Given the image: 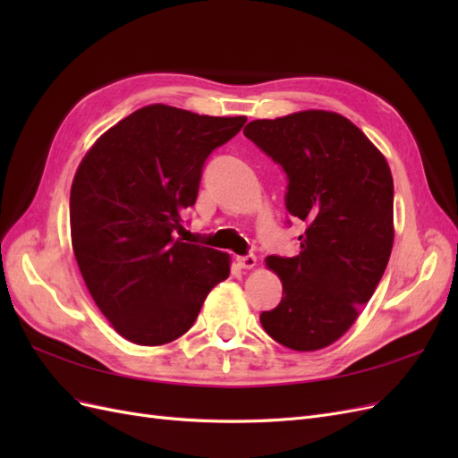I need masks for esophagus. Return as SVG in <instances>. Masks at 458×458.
Here are the masks:
<instances>
[{
    "label": "esophagus",
    "instance_id": "obj_1",
    "mask_svg": "<svg viewBox=\"0 0 458 458\" xmlns=\"http://www.w3.org/2000/svg\"><path fill=\"white\" fill-rule=\"evenodd\" d=\"M237 263H239V266H241L242 269H254L258 259H256L254 254H246V256H239V258H237Z\"/></svg>",
    "mask_w": 458,
    "mask_h": 458
}]
</instances>
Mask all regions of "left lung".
Listing matches in <instances>:
<instances>
[{
	"label": "left lung",
	"instance_id": "left-lung-1",
	"mask_svg": "<svg viewBox=\"0 0 458 458\" xmlns=\"http://www.w3.org/2000/svg\"><path fill=\"white\" fill-rule=\"evenodd\" d=\"M244 135L284 170L286 210L306 224L298 256L266 258L283 298L261 327L290 350L327 348L355 323L390 259V165L355 123L327 110L254 120Z\"/></svg>",
	"mask_w": 458,
	"mask_h": 458
}]
</instances>
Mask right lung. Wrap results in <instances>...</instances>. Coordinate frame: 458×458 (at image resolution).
I'll return each instance as SVG.
<instances>
[{"label": "right lung", "mask_w": 458, "mask_h": 458, "mask_svg": "<svg viewBox=\"0 0 458 458\" xmlns=\"http://www.w3.org/2000/svg\"><path fill=\"white\" fill-rule=\"evenodd\" d=\"M246 116H200L148 105L105 131L71 189V237L97 308L120 336L162 345L183 336L229 256L175 239L212 150Z\"/></svg>", "instance_id": "obj_1"}]
</instances>
